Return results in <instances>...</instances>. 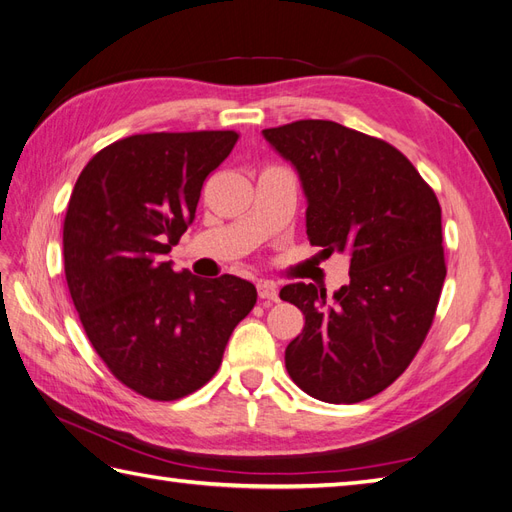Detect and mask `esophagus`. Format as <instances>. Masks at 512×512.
<instances>
[{
    "label": "esophagus",
    "mask_w": 512,
    "mask_h": 512,
    "mask_svg": "<svg viewBox=\"0 0 512 512\" xmlns=\"http://www.w3.org/2000/svg\"><path fill=\"white\" fill-rule=\"evenodd\" d=\"M257 294H259L261 300H277L279 298L277 285H274L272 281H259L257 283Z\"/></svg>",
    "instance_id": "34e87169"
}]
</instances>
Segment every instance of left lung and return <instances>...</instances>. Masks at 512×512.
Instances as JSON below:
<instances>
[{"instance_id":"8db88e82","label":"left lung","mask_w":512,"mask_h":512,"mask_svg":"<svg viewBox=\"0 0 512 512\" xmlns=\"http://www.w3.org/2000/svg\"><path fill=\"white\" fill-rule=\"evenodd\" d=\"M307 196V235L322 255L350 257V283H292L281 298L305 313L285 368L311 398L355 404L409 368L445 281L441 207L406 157L381 138L333 121L264 129Z\"/></svg>"}]
</instances>
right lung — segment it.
Segmentation results:
<instances>
[{"label":"right lung","mask_w":512,"mask_h":512,"mask_svg":"<svg viewBox=\"0 0 512 512\" xmlns=\"http://www.w3.org/2000/svg\"><path fill=\"white\" fill-rule=\"evenodd\" d=\"M235 131H155L116 140L75 181L62 229L64 274L84 331L119 381L170 402L216 374L253 283L199 279L164 261L194 220L203 181Z\"/></svg>","instance_id":"obj_1"}]
</instances>
